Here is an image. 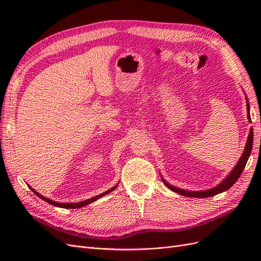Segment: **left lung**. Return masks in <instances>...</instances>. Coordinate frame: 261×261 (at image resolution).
I'll return each mask as SVG.
<instances>
[{"label":"left lung","mask_w":261,"mask_h":261,"mask_svg":"<svg viewBox=\"0 0 261 261\" xmlns=\"http://www.w3.org/2000/svg\"><path fill=\"white\" fill-rule=\"evenodd\" d=\"M247 99V98H246ZM246 105H247V116H248V121L251 123V118H250V114H249V102L248 100H246ZM252 138H254V132H252V128H250L249 132V135H248V139H247V143L246 146H245L244 149V152L241 156V159L239 160L238 164L235 165L234 169L231 171L230 175H228L226 178L223 179L222 183H220L218 186L213 187L211 189H208V191H201V192H191V191H185V189H180L177 187L172 186L171 184H169L167 180L164 178H162L163 183L165 184V186L169 187L171 191L175 192L181 196H187V197H194V198H204V197H211V196H215L218 195L220 193H223L225 191H227L228 188L232 187L234 185V183L236 180L239 179V177L241 176L242 172L245 168V165H246L247 161H248V158L250 155L251 152V148H252Z\"/></svg>","instance_id":"left-lung-1"}]
</instances>
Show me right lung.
<instances>
[{
  "instance_id": "right-lung-1",
  "label": "right lung",
  "mask_w": 261,
  "mask_h": 261,
  "mask_svg": "<svg viewBox=\"0 0 261 261\" xmlns=\"http://www.w3.org/2000/svg\"><path fill=\"white\" fill-rule=\"evenodd\" d=\"M116 186H117V185H116ZM116 186H114L113 188L109 189V191H107V192H105V193H102V194H100V195H98V196H96V197H93V198L87 199V200L81 201V202H57V201H53V200H51V199L45 198V197H43L42 195H40L39 193H37L34 188H31L30 186H29V187H30L31 191H33V192L39 197V198H41L42 200H44V201H46V202H49L50 204H53V206H55V207L65 208V209H77V208H82V207H84V206H87V204H89V203H91V202H93V201H96L97 199H99L100 197H102V196H105V195H107V194H109V193L113 192L114 189L116 188Z\"/></svg>"
}]
</instances>
